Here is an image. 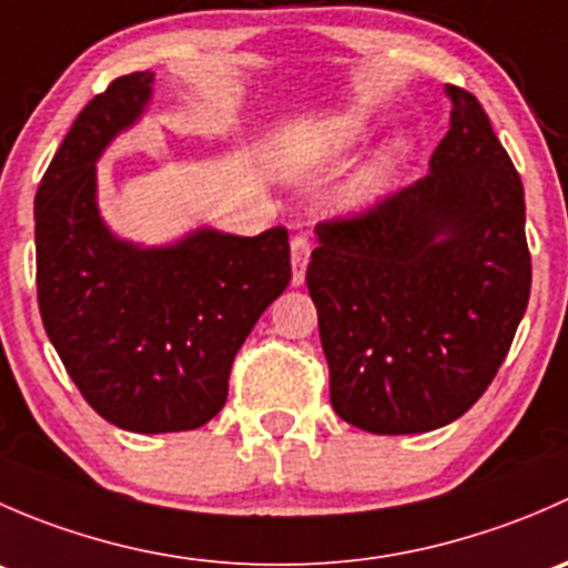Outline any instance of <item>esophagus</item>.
Listing matches in <instances>:
<instances>
[{
    "label": "esophagus",
    "instance_id": "34e87169",
    "mask_svg": "<svg viewBox=\"0 0 568 568\" xmlns=\"http://www.w3.org/2000/svg\"><path fill=\"white\" fill-rule=\"evenodd\" d=\"M307 261H311V242H307V236H294L291 239V268H294L291 283L294 285L305 283Z\"/></svg>",
    "mask_w": 568,
    "mask_h": 568
}]
</instances>
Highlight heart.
<instances>
[{
    "mask_svg": "<svg viewBox=\"0 0 568 568\" xmlns=\"http://www.w3.org/2000/svg\"><path fill=\"white\" fill-rule=\"evenodd\" d=\"M376 129V114L368 106H352L343 114L332 118L329 123L318 125L313 131V140L318 142L324 151H348L357 142L368 140L371 131ZM415 156V140L412 134L400 131L393 134L385 145L376 151V156L371 159L368 168L354 178L352 186L343 192V209L348 214H368L376 205L385 203L393 194L395 183H398L400 173L406 170V164Z\"/></svg>",
    "mask_w": 568,
    "mask_h": 568,
    "instance_id": "1",
    "label": "heart"
}]
</instances>
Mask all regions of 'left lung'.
Listing matches in <instances>:
<instances>
[{
    "label": "left lung",
    "instance_id": "left-lung-1",
    "mask_svg": "<svg viewBox=\"0 0 568 568\" xmlns=\"http://www.w3.org/2000/svg\"><path fill=\"white\" fill-rule=\"evenodd\" d=\"M428 175L365 216L324 222L307 266L332 409L371 434L462 417L530 296L525 189L475 95L448 84Z\"/></svg>",
    "mask_w": 568,
    "mask_h": 568
}]
</instances>
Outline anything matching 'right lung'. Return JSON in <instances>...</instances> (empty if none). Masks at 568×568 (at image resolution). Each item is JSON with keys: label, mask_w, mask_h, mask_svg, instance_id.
<instances>
[{"label": "right lung", "mask_w": 568, "mask_h": 568, "mask_svg": "<svg viewBox=\"0 0 568 568\" xmlns=\"http://www.w3.org/2000/svg\"><path fill=\"white\" fill-rule=\"evenodd\" d=\"M151 99L153 71L114 79L73 120L36 194L45 335L84 400L134 434L205 426L225 406L233 357L291 283L285 227L200 225L168 244L112 233L99 162Z\"/></svg>", "instance_id": "right-lung-1"}]
</instances>
